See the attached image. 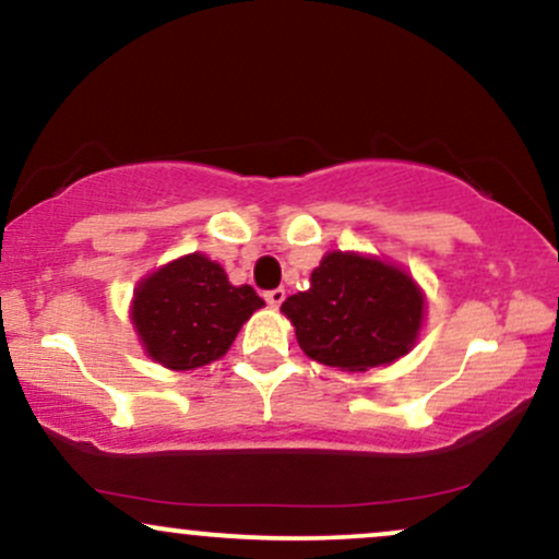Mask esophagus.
I'll return each mask as SVG.
<instances>
[{
    "label": "esophagus",
    "mask_w": 559,
    "mask_h": 559,
    "mask_svg": "<svg viewBox=\"0 0 559 559\" xmlns=\"http://www.w3.org/2000/svg\"><path fill=\"white\" fill-rule=\"evenodd\" d=\"M284 299H286L284 288H273V292H265V301H267V305H271V307H278Z\"/></svg>",
    "instance_id": "obj_1"
}]
</instances>
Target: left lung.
Returning <instances> with one entry per match:
<instances>
[{"instance_id": "8db88e82", "label": "left lung", "mask_w": 559, "mask_h": 559, "mask_svg": "<svg viewBox=\"0 0 559 559\" xmlns=\"http://www.w3.org/2000/svg\"><path fill=\"white\" fill-rule=\"evenodd\" d=\"M423 292L402 267L355 252H329L310 288L281 305L307 357L331 368L370 370L415 346Z\"/></svg>"}]
</instances>
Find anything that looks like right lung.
Here are the masks:
<instances>
[{
  "label": "right lung",
  "mask_w": 559,
  "mask_h": 559,
  "mask_svg": "<svg viewBox=\"0 0 559 559\" xmlns=\"http://www.w3.org/2000/svg\"><path fill=\"white\" fill-rule=\"evenodd\" d=\"M260 307L265 301L252 286H234L217 262L194 252L141 281L131 320L152 360L170 370H194L221 360Z\"/></svg>",
  "instance_id": "right-lung-1"
}]
</instances>
